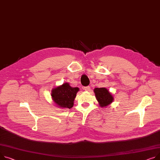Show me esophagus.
<instances>
[{
  "mask_svg": "<svg viewBox=\"0 0 160 160\" xmlns=\"http://www.w3.org/2000/svg\"><path fill=\"white\" fill-rule=\"evenodd\" d=\"M84 90L86 91H91V88L89 86H87V87H85L84 88Z\"/></svg>",
  "mask_w": 160,
  "mask_h": 160,
  "instance_id": "obj_1",
  "label": "esophagus"
}]
</instances>
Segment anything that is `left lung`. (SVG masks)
Returning a JSON list of instances; mask_svg holds the SVG:
<instances>
[{
    "label": "left lung",
    "instance_id": "8db88e82",
    "mask_svg": "<svg viewBox=\"0 0 160 160\" xmlns=\"http://www.w3.org/2000/svg\"><path fill=\"white\" fill-rule=\"evenodd\" d=\"M94 92L96 98L98 102V104L101 108H104L108 107L114 101V97L111 92L105 88H94Z\"/></svg>",
    "mask_w": 160,
    "mask_h": 160
}]
</instances>
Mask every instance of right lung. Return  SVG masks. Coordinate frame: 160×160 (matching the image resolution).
Instances as JSON below:
<instances>
[{"label": "right lung", "instance_id": "right-lung-1", "mask_svg": "<svg viewBox=\"0 0 160 160\" xmlns=\"http://www.w3.org/2000/svg\"><path fill=\"white\" fill-rule=\"evenodd\" d=\"M78 91V88H72L68 82H65L61 86L53 88L51 96L56 107L71 109L73 107L74 98Z\"/></svg>", "mask_w": 160, "mask_h": 160}]
</instances>
